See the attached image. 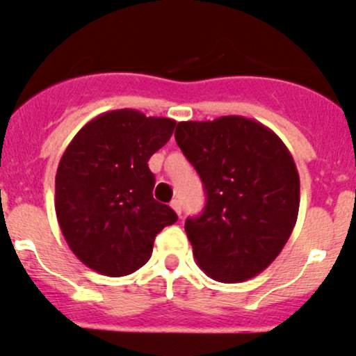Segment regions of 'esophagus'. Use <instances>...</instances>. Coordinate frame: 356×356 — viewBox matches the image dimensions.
Here are the masks:
<instances>
[{"mask_svg":"<svg viewBox=\"0 0 356 356\" xmlns=\"http://www.w3.org/2000/svg\"><path fill=\"white\" fill-rule=\"evenodd\" d=\"M170 207L174 208V211H175V213H177V215H181V211H182V203H181V200H177V198H175V200H172V201H170Z\"/></svg>","mask_w":356,"mask_h":356,"instance_id":"1","label":"esophagus"}]
</instances>
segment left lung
Wrapping results in <instances>:
<instances>
[{
    "mask_svg": "<svg viewBox=\"0 0 356 356\" xmlns=\"http://www.w3.org/2000/svg\"><path fill=\"white\" fill-rule=\"evenodd\" d=\"M175 141L200 174L207 204L186 220L196 264L218 282L264 272L288 243L300 208V175L274 131L227 115L179 122Z\"/></svg>",
    "mask_w": 356,
    "mask_h": 356,
    "instance_id": "left-lung-1",
    "label": "left lung"
}]
</instances>
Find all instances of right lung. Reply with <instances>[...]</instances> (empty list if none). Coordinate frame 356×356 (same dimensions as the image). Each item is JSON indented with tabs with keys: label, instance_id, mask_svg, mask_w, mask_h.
Wrapping results in <instances>:
<instances>
[{
	"label": "right lung",
	"instance_id": "add662e5",
	"mask_svg": "<svg viewBox=\"0 0 356 356\" xmlns=\"http://www.w3.org/2000/svg\"><path fill=\"white\" fill-rule=\"evenodd\" d=\"M175 120L138 110L98 115L75 134L58 163L55 210L75 257L108 277L149 260L156 234L177 220L153 198L148 160L167 145Z\"/></svg>",
	"mask_w": 356,
	"mask_h": 356
}]
</instances>
